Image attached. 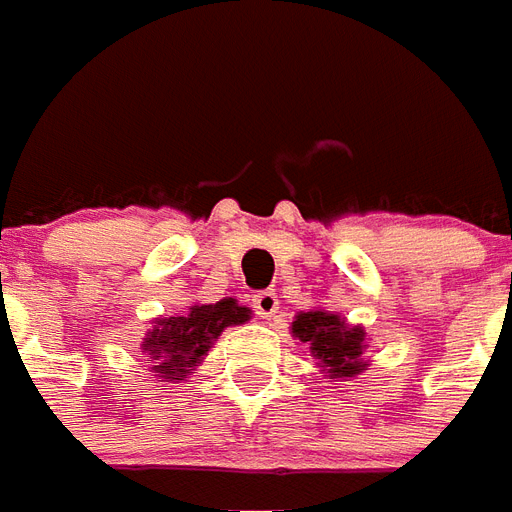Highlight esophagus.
<instances>
[{
	"label": "esophagus",
	"mask_w": 512,
	"mask_h": 512,
	"mask_svg": "<svg viewBox=\"0 0 512 512\" xmlns=\"http://www.w3.org/2000/svg\"><path fill=\"white\" fill-rule=\"evenodd\" d=\"M253 307H256V313L261 318H272V315L278 313V294L275 291H261L253 297Z\"/></svg>",
	"instance_id": "esophagus-1"
}]
</instances>
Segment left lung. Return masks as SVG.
Wrapping results in <instances>:
<instances>
[{
	"instance_id": "left-lung-1",
	"label": "left lung",
	"mask_w": 512,
	"mask_h": 512,
	"mask_svg": "<svg viewBox=\"0 0 512 512\" xmlns=\"http://www.w3.org/2000/svg\"><path fill=\"white\" fill-rule=\"evenodd\" d=\"M291 334L310 345V353L321 359L329 378H353L367 367V361L361 359L367 332L361 326L345 324L340 315L326 310L299 313L291 324Z\"/></svg>"
}]
</instances>
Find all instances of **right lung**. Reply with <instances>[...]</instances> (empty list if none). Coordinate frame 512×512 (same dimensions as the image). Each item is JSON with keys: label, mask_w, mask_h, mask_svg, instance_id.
<instances>
[{"label": "right lung", "mask_w": 512, "mask_h": 512, "mask_svg": "<svg viewBox=\"0 0 512 512\" xmlns=\"http://www.w3.org/2000/svg\"><path fill=\"white\" fill-rule=\"evenodd\" d=\"M245 321H251V310L237 305L232 297L213 305H194L183 315L156 318L142 351L151 356V370L159 372V378L178 383L197 370L226 326H240Z\"/></svg>", "instance_id": "add662e5"}]
</instances>
